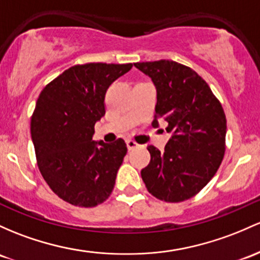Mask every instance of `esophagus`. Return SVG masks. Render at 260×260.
<instances>
[{"label": "esophagus", "mask_w": 260, "mask_h": 260, "mask_svg": "<svg viewBox=\"0 0 260 260\" xmlns=\"http://www.w3.org/2000/svg\"><path fill=\"white\" fill-rule=\"evenodd\" d=\"M125 143H127L128 150H133V149H135V148L138 147V143H137V142H135V141H132V139H128V141L125 142Z\"/></svg>", "instance_id": "34e87169"}]
</instances>
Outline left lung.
<instances>
[{"label": "left lung", "instance_id": "left-lung-1", "mask_svg": "<svg viewBox=\"0 0 260 260\" xmlns=\"http://www.w3.org/2000/svg\"><path fill=\"white\" fill-rule=\"evenodd\" d=\"M153 80V125L168 122L173 137L164 152L149 145L150 161L141 175L147 190L165 202H181L204 189L226 150L227 119L221 102L196 71L173 60L135 62Z\"/></svg>", "mask_w": 260, "mask_h": 260}]
</instances>
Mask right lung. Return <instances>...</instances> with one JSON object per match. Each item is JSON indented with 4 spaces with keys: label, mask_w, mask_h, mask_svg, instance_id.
<instances>
[{
    "label": "right lung",
    "mask_w": 260,
    "mask_h": 260,
    "mask_svg": "<svg viewBox=\"0 0 260 260\" xmlns=\"http://www.w3.org/2000/svg\"><path fill=\"white\" fill-rule=\"evenodd\" d=\"M132 67L74 65L37 100L30 135L39 172L53 192L74 206L95 207L112 192L127 145L122 138L107 144L92 141V136L106 112L107 88Z\"/></svg>",
    "instance_id": "right-lung-1"
}]
</instances>
